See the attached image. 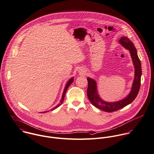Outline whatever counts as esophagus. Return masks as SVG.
Here are the masks:
<instances>
[{
    "label": "esophagus",
    "instance_id": "obj_1",
    "mask_svg": "<svg viewBox=\"0 0 154 154\" xmlns=\"http://www.w3.org/2000/svg\"><path fill=\"white\" fill-rule=\"evenodd\" d=\"M85 70L84 69H79L78 70V72L80 73V74H84L85 73Z\"/></svg>",
    "mask_w": 154,
    "mask_h": 154
}]
</instances>
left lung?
Returning <instances> with one entry per match:
<instances>
[{"instance_id":"left-lung-1","label":"left lung","mask_w":154,"mask_h":154,"mask_svg":"<svg viewBox=\"0 0 154 154\" xmlns=\"http://www.w3.org/2000/svg\"><path fill=\"white\" fill-rule=\"evenodd\" d=\"M119 43L129 51L135 69L134 81L131 91L127 96L118 101L106 102L100 97L97 91L96 81L91 78H87L88 81L87 92L89 100L96 108L108 112L119 110L131 103L137 97L140 87L141 67L140 60L137 55V50L133 43L126 37H122L119 40Z\"/></svg>"}]
</instances>
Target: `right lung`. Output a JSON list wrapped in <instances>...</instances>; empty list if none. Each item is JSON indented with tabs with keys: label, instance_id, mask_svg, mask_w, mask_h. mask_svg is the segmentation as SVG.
<instances>
[{
	"label": "right lung",
	"instance_id": "obj_1",
	"mask_svg": "<svg viewBox=\"0 0 154 154\" xmlns=\"http://www.w3.org/2000/svg\"><path fill=\"white\" fill-rule=\"evenodd\" d=\"M73 80H74V78L72 77V78H71L68 81H67V82L66 83V86H65V87H64V91H63V95H62V97H61V100H60V103L56 106H55L54 108H52L51 110L52 111V110H54L55 109H56V108H57L58 107H59L61 104H62V103L63 102V101H64V97H65V94H66V91H67V88H69V87L71 85V84L73 82ZM49 111H43V112H41L40 113H45V112H49Z\"/></svg>",
	"mask_w": 154,
	"mask_h": 154
}]
</instances>
